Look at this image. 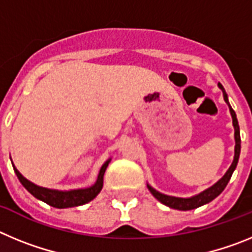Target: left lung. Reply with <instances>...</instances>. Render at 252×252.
Here are the masks:
<instances>
[{
	"label": "left lung",
	"mask_w": 252,
	"mask_h": 252,
	"mask_svg": "<svg viewBox=\"0 0 252 252\" xmlns=\"http://www.w3.org/2000/svg\"><path fill=\"white\" fill-rule=\"evenodd\" d=\"M218 86H220V88H221L222 92H223L224 101H226V103L228 104V107H230V112H231V116H232L233 127H235L236 145H235V158H233V161H232V164H231L230 169L227 170L226 174H224L221 179L218 180L215 186H212L211 188L206 189L204 192L199 193V194L194 195V197H192V198L170 197V195H165V194H162V193H159L158 190H155L154 188H151L150 186H148V188H149V190L151 192V194L157 198L158 201L161 202V203L165 204V206L170 207V208L179 209V211H190V209L198 208V207L203 206V204L209 203V202L213 201L216 197H218V195L223 192V189L226 188L227 183L230 182L231 177H232L233 170H235L236 166H237V161H239V157H240V151H241V137H240L239 122H237V119H236L235 111L232 110V107H231L230 103H228V98H227V94H226V92H224L223 87H222V84H220V83H218Z\"/></svg>",
	"instance_id": "8db88e82"
}]
</instances>
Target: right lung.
I'll return each instance as SVG.
<instances>
[{
  "label": "right lung",
  "mask_w": 252,
  "mask_h": 252,
  "mask_svg": "<svg viewBox=\"0 0 252 252\" xmlns=\"http://www.w3.org/2000/svg\"><path fill=\"white\" fill-rule=\"evenodd\" d=\"M108 161H106L102 165L101 170H99L98 179L95 182L94 186L90 187L86 189H75V190H68V192H59V190H54V189L43 188V187H37L34 183L29 182L26 178L22 177L20 174V171L13 166V170L16 173L17 178L21 182V184L28 189L31 194L35 198L40 199V201L45 202L49 206L55 207V208H68V207H77L86 204L91 202L93 198L97 197L99 192H101L102 187H103V175L106 171Z\"/></svg>",
  "instance_id": "right-lung-1"
}]
</instances>
